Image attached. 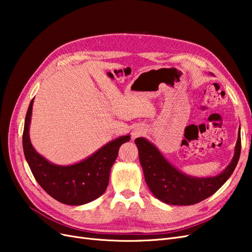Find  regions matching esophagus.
<instances>
[{"label":"esophagus","instance_id":"esophagus-1","mask_svg":"<svg viewBox=\"0 0 252 252\" xmlns=\"http://www.w3.org/2000/svg\"><path fill=\"white\" fill-rule=\"evenodd\" d=\"M143 132H144V130H143L142 128H139V127L133 128V130H132V132H131L132 138H133V139L138 138V136H140L141 134H143Z\"/></svg>","mask_w":252,"mask_h":252}]
</instances>
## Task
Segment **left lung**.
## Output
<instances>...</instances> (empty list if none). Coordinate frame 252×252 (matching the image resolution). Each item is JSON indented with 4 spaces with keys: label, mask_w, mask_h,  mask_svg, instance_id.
Returning a JSON list of instances; mask_svg holds the SVG:
<instances>
[{
    "label": "left lung",
    "mask_w": 252,
    "mask_h": 252,
    "mask_svg": "<svg viewBox=\"0 0 252 252\" xmlns=\"http://www.w3.org/2000/svg\"><path fill=\"white\" fill-rule=\"evenodd\" d=\"M146 184L158 200L169 205H193L222 187L230 178L241 155V128L230 164L216 177L196 178L171 165L154 144L145 138L135 139Z\"/></svg>",
    "instance_id": "8db88e82"
}]
</instances>
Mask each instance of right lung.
I'll return each mask as SVG.
<instances>
[{"label":"right lung","instance_id":"obj_1","mask_svg":"<svg viewBox=\"0 0 252 252\" xmlns=\"http://www.w3.org/2000/svg\"><path fill=\"white\" fill-rule=\"evenodd\" d=\"M33 100L30 102L23 131V150L34 179L53 199L66 205H84L101 196L108 186L109 173L121 145L130 135L113 140L83 161L72 165H56L37 154L29 138Z\"/></svg>","mask_w":252,"mask_h":252}]
</instances>
